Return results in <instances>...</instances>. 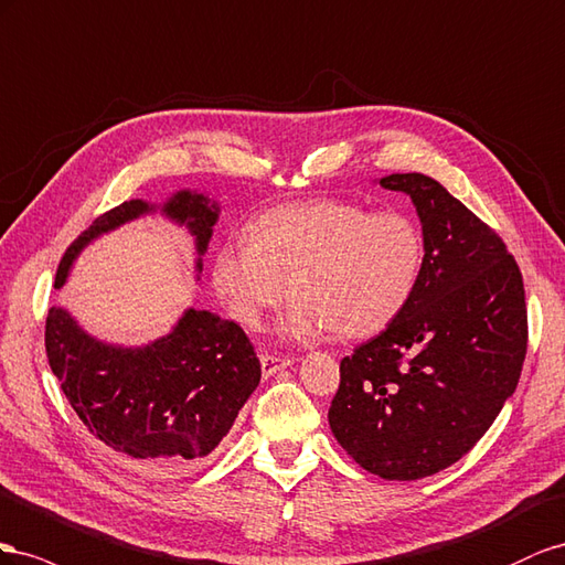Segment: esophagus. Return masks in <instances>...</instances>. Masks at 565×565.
Wrapping results in <instances>:
<instances>
[{
	"instance_id": "obj_1",
	"label": "esophagus",
	"mask_w": 565,
	"mask_h": 565,
	"mask_svg": "<svg viewBox=\"0 0 565 565\" xmlns=\"http://www.w3.org/2000/svg\"><path fill=\"white\" fill-rule=\"evenodd\" d=\"M260 364H263V374L265 376H274L277 372H281V369L291 366L294 360L291 358H277V354H263Z\"/></svg>"
}]
</instances>
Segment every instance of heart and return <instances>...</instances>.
I'll use <instances>...</instances> for the list:
<instances>
[{
	"mask_svg": "<svg viewBox=\"0 0 565 565\" xmlns=\"http://www.w3.org/2000/svg\"><path fill=\"white\" fill-rule=\"evenodd\" d=\"M424 265V236L402 213L372 215L343 201L274 207L250 224V241L217 248L211 279L224 308L248 331L288 298L286 341L338 331L366 338L407 308Z\"/></svg>",
	"mask_w": 565,
	"mask_h": 565,
	"instance_id": "heart-1",
	"label": "heart"
}]
</instances>
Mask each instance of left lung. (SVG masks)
Returning <instances> with one entry per match:
<instances>
[{"mask_svg":"<svg viewBox=\"0 0 565 565\" xmlns=\"http://www.w3.org/2000/svg\"><path fill=\"white\" fill-rule=\"evenodd\" d=\"M374 182L409 196L424 265L393 324L343 358L329 426L364 471L418 480L469 452L513 395L525 291L504 241L440 182L422 172Z\"/></svg>","mask_w":565,"mask_h":565,"instance_id":"obj_1","label":"left lung"}]
</instances>
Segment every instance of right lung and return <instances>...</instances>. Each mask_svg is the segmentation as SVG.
I'll use <instances>...</instances> for the list:
<instances>
[{
	"instance_id": "add662e5",
	"label": "right lung",
	"mask_w": 565,
	"mask_h": 565,
	"mask_svg": "<svg viewBox=\"0 0 565 565\" xmlns=\"http://www.w3.org/2000/svg\"><path fill=\"white\" fill-rule=\"evenodd\" d=\"M158 215L193 238V279L220 220L205 191L180 189L163 203L125 201L96 217L63 255L61 291L87 246L139 217ZM46 358L71 407L94 438L132 471L172 478L196 469L222 443L260 383V360L236 321L186 308L172 329L143 345L89 333L61 305L46 315Z\"/></svg>"
}]
</instances>
